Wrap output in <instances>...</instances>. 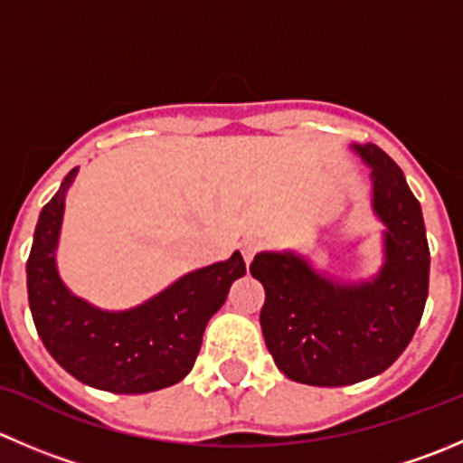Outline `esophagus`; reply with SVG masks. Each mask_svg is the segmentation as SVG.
I'll return each mask as SVG.
<instances>
[{"label":"esophagus","mask_w":463,"mask_h":463,"mask_svg":"<svg viewBox=\"0 0 463 463\" xmlns=\"http://www.w3.org/2000/svg\"><path fill=\"white\" fill-rule=\"evenodd\" d=\"M260 249H262V241H258V240H244V241H241V255H244L246 264H249L250 260L255 258V253H258Z\"/></svg>","instance_id":"esophagus-1"}]
</instances>
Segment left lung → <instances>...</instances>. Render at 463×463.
I'll return each mask as SVG.
<instances>
[{"label": "left lung", "mask_w": 463, "mask_h": 463, "mask_svg": "<svg viewBox=\"0 0 463 463\" xmlns=\"http://www.w3.org/2000/svg\"><path fill=\"white\" fill-rule=\"evenodd\" d=\"M373 167V205L387 223V264L373 282L344 287L291 253H260L264 344L278 369L312 387H345L387 371L414 336L430 282L420 203L380 146H357Z\"/></svg>", "instance_id": "left-lung-1"}]
</instances>
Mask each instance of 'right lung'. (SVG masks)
<instances>
[{
	"mask_svg": "<svg viewBox=\"0 0 463 463\" xmlns=\"http://www.w3.org/2000/svg\"><path fill=\"white\" fill-rule=\"evenodd\" d=\"M43 208L26 260V289L35 330L49 355L70 375L112 393H149L181 383L194 366L210 317L228 289L246 273L244 258L187 273L169 289L128 312H101L76 298L61 282L53 262L65 192Z\"/></svg>",
	"mask_w": 463,
	"mask_h": 463,
	"instance_id": "right-lung-1",
	"label": "right lung"
}]
</instances>
